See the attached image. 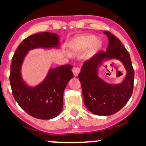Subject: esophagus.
<instances>
[{"label": "esophagus", "mask_w": 146, "mask_h": 146, "mask_svg": "<svg viewBox=\"0 0 146 146\" xmlns=\"http://www.w3.org/2000/svg\"><path fill=\"white\" fill-rule=\"evenodd\" d=\"M80 68H78V67H75V68H74V69H73V73H74V75L75 77H77V75H79V73H80Z\"/></svg>", "instance_id": "obj_1"}]
</instances>
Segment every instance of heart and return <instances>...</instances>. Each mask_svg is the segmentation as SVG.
I'll return each mask as SVG.
<instances>
[{
    "label": "heart",
    "mask_w": 146,
    "mask_h": 146,
    "mask_svg": "<svg viewBox=\"0 0 146 146\" xmlns=\"http://www.w3.org/2000/svg\"><path fill=\"white\" fill-rule=\"evenodd\" d=\"M102 46L100 40L93 35H81L76 36L69 44V50L72 53H81L90 47V52L94 53L99 50Z\"/></svg>",
    "instance_id": "1"
}]
</instances>
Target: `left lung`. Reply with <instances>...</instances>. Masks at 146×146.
<instances>
[{
    "mask_svg": "<svg viewBox=\"0 0 146 146\" xmlns=\"http://www.w3.org/2000/svg\"><path fill=\"white\" fill-rule=\"evenodd\" d=\"M104 34L108 39L106 51H100L85 62L78 77L87 109L96 115L109 116L119 111L131 96L134 70L130 55L121 40L109 32L105 31ZM111 59L122 62L126 69V77L119 84H108L98 76L99 66Z\"/></svg>",
    "mask_w": 146,
    "mask_h": 146,
    "instance_id": "8db88e82",
    "label": "left lung"
}]
</instances>
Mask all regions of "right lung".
I'll return each instance as SVG.
<instances>
[{"label":"right lung","mask_w":146,"mask_h":146,"mask_svg":"<svg viewBox=\"0 0 146 146\" xmlns=\"http://www.w3.org/2000/svg\"><path fill=\"white\" fill-rule=\"evenodd\" d=\"M59 37L54 33L41 32L25 38L17 48L12 58L9 77L12 94L22 109L32 117L48 120L57 117L63 106V93L73 74L72 65L64 64L49 69L40 84L28 86L22 79L21 66L31 50L58 48Z\"/></svg>","instance_id":"1"}]
</instances>
